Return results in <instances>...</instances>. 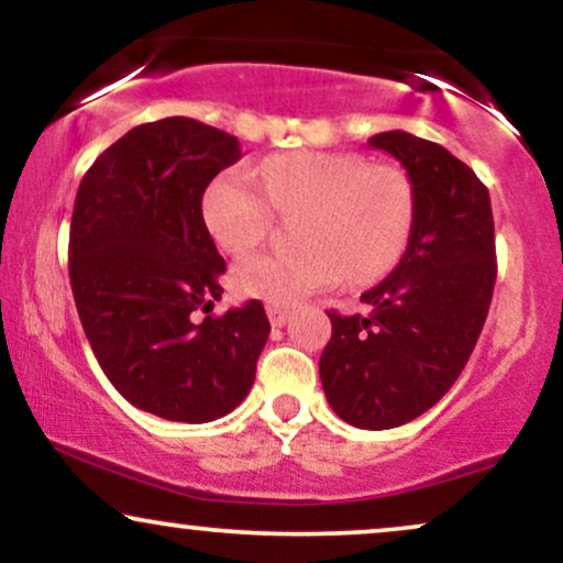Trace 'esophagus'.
<instances>
[{"mask_svg": "<svg viewBox=\"0 0 563 563\" xmlns=\"http://www.w3.org/2000/svg\"><path fill=\"white\" fill-rule=\"evenodd\" d=\"M288 309L286 307H277V303H269L267 307V318H269V322H273L275 328H283L288 322Z\"/></svg>", "mask_w": 563, "mask_h": 563, "instance_id": "34e87169", "label": "esophagus"}]
</instances>
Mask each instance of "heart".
Wrapping results in <instances>:
<instances>
[{
  "instance_id": "1",
  "label": "heart",
  "mask_w": 563,
  "mask_h": 563,
  "mask_svg": "<svg viewBox=\"0 0 563 563\" xmlns=\"http://www.w3.org/2000/svg\"><path fill=\"white\" fill-rule=\"evenodd\" d=\"M275 211L301 209L294 235L301 245L264 251L232 269L238 294L290 303L344 275L376 280L402 256L412 222L407 179L363 156L294 151L264 158L254 172L230 169L206 187L203 224L228 254H245L267 235Z\"/></svg>"
}]
</instances>
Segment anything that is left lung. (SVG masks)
I'll use <instances>...</instances> for the list:
<instances>
[{"label":"left lung","mask_w":563,"mask_h":563,"mask_svg":"<svg viewBox=\"0 0 563 563\" xmlns=\"http://www.w3.org/2000/svg\"><path fill=\"white\" fill-rule=\"evenodd\" d=\"M405 166L412 222L397 267L363 294L367 314L328 312V405L357 429H394L434 407L466 367L493 301L495 222L482 179L437 142L367 140Z\"/></svg>","instance_id":"obj_1"}]
</instances>
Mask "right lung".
<instances>
[{"label":"right lung","instance_id":"1","mask_svg":"<svg viewBox=\"0 0 563 563\" xmlns=\"http://www.w3.org/2000/svg\"><path fill=\"white\" fill-rule=\"evenodd\" d=\"M238 158V137L172 115L115 140L76 192L68 275L84 333L121 397L166 421L235 410L267 344L262 301L211 314L228 264L200 203Z\"/></svg>","mask_w":563,"mask_h":563}]
</instances>
